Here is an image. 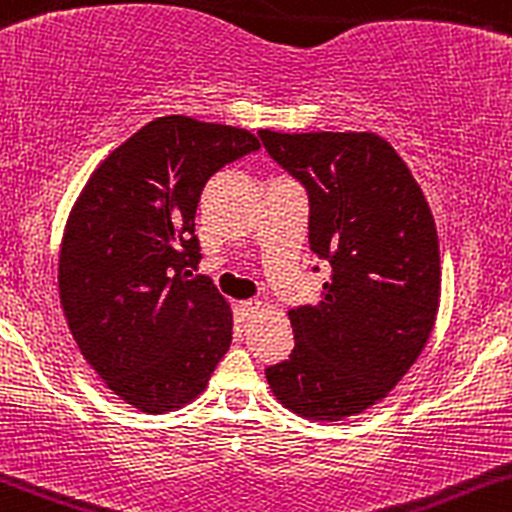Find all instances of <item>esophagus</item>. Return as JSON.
I'll return each mask as SVG.
<instances>
[{"mask_svg": "<svg viewBox=\"0 0 512 512\" xmlns=\"http://www.w3.org/2000/svg\"><path fill=\"white\" fill-rule=\"evenodd\" d=\"M263 308H266V305H263L261 300H244V303H241V315L249 320V318H254V315L261 313Z\"/></svg>", "mask_w": 512, "mask_h": 512, "instance_id": "1", "label": "esophagus"}]
</instances>
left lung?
<instances>
[{"label": "left lung", "instance_id": "obj_1", "mask_svg": "<svg viewBox=\"0 0 512 512\" xmlns=\"http://www.w3.org/2000/svg\"><path fill=\"white\" fill-rule=\"evenodd\" d=\"M258 138L308 192L310 251L333 268L320 303L288 313L295 347L266 379L283 407L308 419L360 414L407 374L434 328V217L379 135L261 130Z\"/></svg>", "mask_w": 512, "mask_h": 512}]
</instances>
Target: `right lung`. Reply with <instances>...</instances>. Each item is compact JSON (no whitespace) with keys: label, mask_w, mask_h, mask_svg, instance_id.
<instances>
[{"label":"right lung","mask_w":512,"mask_h":512,"mask_svg":"<svg viewBox=\"0 0 512 512\" xmlns=\"http://www.w3.org/2000/svg\"><path fill=\"white\" fill-rule=\"evenodd\" d=\"M261 147L249 130L167 115L110 152L63 234L68 328L110 389L147 414L192 402L231 345V308L199 263L207 179Z\"/></svg>","instance_id":"add662e5"}]
</instances>
